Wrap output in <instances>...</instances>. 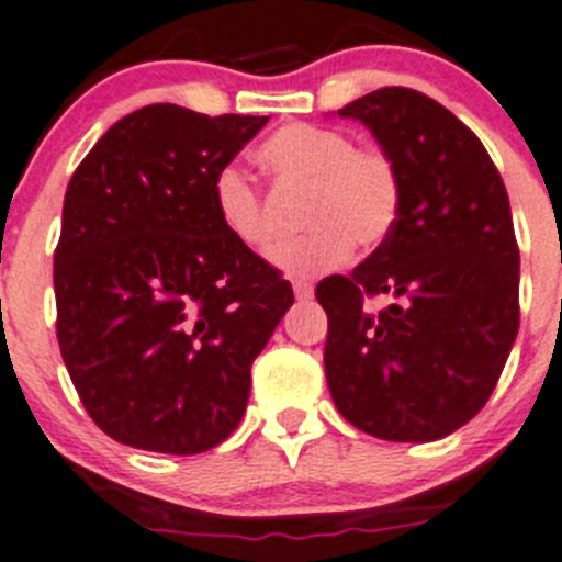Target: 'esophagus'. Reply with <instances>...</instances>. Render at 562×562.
Here are the masks:
<instances>
[{
  "label": "esophagus",
  "instance_id": "34e87169",
  "mask_svg": "<svg viewBox=\"0 0 562 562\" xmlns=\"http://www.w3.org/2000/svg\"><path fill=\"white\" fill-rule=\"evenodd\" d=\"M293 293H296V299H311L313 282L311 280H293Z\"/></svg>",
  "mask_w": 562,
  "mask_h": 562
}]
</instances>
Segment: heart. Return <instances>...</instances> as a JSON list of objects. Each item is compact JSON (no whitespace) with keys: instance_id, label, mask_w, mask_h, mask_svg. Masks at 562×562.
<instances>
[{"instance_id":"b5f03b06","label":"heart","mask_w":562,"mask_h":562,"mask_svg":"<svg viewBox=\"0 0 562 562\" xmlns=\"http://www.w3.org/2000/svg\"><path fill=\"white\" fill-rule=\"evenodd\" d=\"M257 157L277 182L305 188L299 222L307 229L271 255L288 274L335 269L352 255V246L376 249L400 222V166L382 146H355L344 130L296 122L271 133ZM213 207L222 227L246 249L266 251L274 244L263 193L233 162L213 177Z\"/></svg>"}]
</instances>
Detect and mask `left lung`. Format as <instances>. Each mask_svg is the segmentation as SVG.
Returning <instances> with one entry per match:
<instances>
[{
	"mask_svg": "<svg viewBox=\"0 0 562 562\" xmlns=\"http://www.w3.org/2000/svg\"><path fill=\"white\" fill-rule=\"evenodd\" d=\"M396 160L393 233L349 277L318 282L324 371L349 424L385 440H438L491 400L518 335V244L505 182L482 140L413 88L338 110ZM385 295V308L370 299Z\"/></svg>",
	"mask_w": 562,
	"mask_h": 562,
	"instance_id": "8db88e82",
	"label": "left lung"
}]
</instances>
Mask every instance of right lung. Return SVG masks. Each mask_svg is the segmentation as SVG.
Masks as SVG:
<instances>
[{"mask_svg": "<svg viewBox=\"0 0 562 562\" xmlns=\"http://www.w3.org/2000/svg\"><path fill=\"white\" fill-rule=\"evenodd\" d=\"M269 115L146 104L63 199L57 344L88 416L127 447L199 454L238 427L291 282L222 227L213 177Z\"/></svg>", "mask_w": 562, "mask_h": 562, "instance_id": "right-lung-1", "label": "right lung"}]
</instances>
